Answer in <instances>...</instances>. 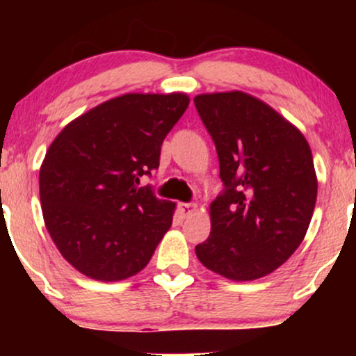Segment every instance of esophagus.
Returning <instances> with one entry per match:
<instances>
[{"label":"esophagus","mask_w":356,"mask_h":356,"mask_svg":"<svg viewBox=\"0 0 356 356\" xmlns=\"http://www.w3.org/2000/svg\"><path fill=\"white\" fill-rule=\"evenodd\" d=\"M179 211H181L182 218H189V216H194L197 212V206L195 204H179Z\"/></svg>","instance_id":"34e87169"}]
</instances>
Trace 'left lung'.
Instances as JSON below:
<instances>
[{
  "label": "left lung",
  "mask_w": 356,
  "mask_h": 356,
  "mask_svg": "<svg viewBox=\"0 0 356 356\" xmlns=\"http://www.w3.org/2000/svg\"><path fill=\"white\" fill-rule=\"evenodd\" d=\"M194 104L226 187L211 204V234L195 256L232 281L266 276L308 231L318 192L312 149L291 122L249 93H202Z\"/></svg>",
  "instance_id": "left-lung-1"
}]
</instances>
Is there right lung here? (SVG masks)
Listing matches in <instances>:
<instances>
[{"mask_svg":"<svg viewBox=\"0 0 356 356\" xmlns=\"http://www.w3.org/2000/svg\"><path fill=\"white\" fill-rule=\"evenodd\" d=\"M186 93H125L76 117L40 167L44 226L81 275L122 281L147 266L172 226L175 202L138 187L189 105Z\"/></svg>","mask_w":356,"mask_h":356,"instance_id":"add662e5","label":"right lung"}]
</instances>
